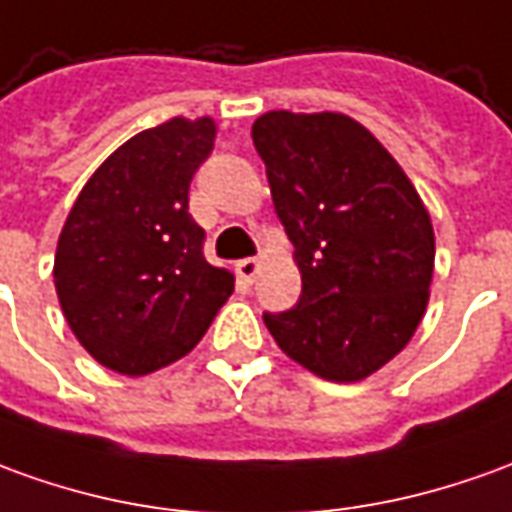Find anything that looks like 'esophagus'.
I'll list each match as a JSON object with an SVG mask.
<instances>
[{
  "label": "esophagus",
  "mask_w": 512,
  "mask_h": 512,
  "mask_svg": "<svg viewBox=\"0 0 512 512\" xmlns=\"http://www.w3.org/2000/svg\"><path fill=\"white\" fill-rule=\"evenodd\" d=\"M259 270H262V262H259V259H242V262H236V273H239V278H242L245 284H253L256 276H259Z\"/></svg>",
  "instance_id": "esophagus-1"
}]
</instances>
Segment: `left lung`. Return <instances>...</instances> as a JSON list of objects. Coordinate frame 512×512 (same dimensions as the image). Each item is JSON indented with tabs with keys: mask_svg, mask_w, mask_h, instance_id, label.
<instances>
[{
	"mask_svg": "<svg viewBox=\"0 0 512 512\" xmlns=\"http://www.w3.org/2000/svg\"><path fill=\"white\" fill-rule=\"evenodd\" d=\"M301 298L264 315L278 348L329 382H362L410 343L429 303L435 231L384 144L334 111L253 122Z\"/></svg>",
	"mask_w": 512,
	"mask_h": 512,
	"instance_id": "8db88e82",
	"label": "left lung"
}]
</instances>
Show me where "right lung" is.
I'll use <instances>...</instances> for the list:
<instances>
[{
  "label": "right lung",
  "instance_id": "obj_1",
  "mask_svg": "<svg viewBox=\"0 0 512 512\" xmlns=\"http://www.w3.org/2000/svg\"><path fill=\"white\" fill-rule=\"evenodd\" d=\"M211 116H172L102 161L74 200L55 250L63 317L91 357L147 376L186 357L234 292L203 256L189 183L209 158Z\"/></svg>",
  "mask_w": 512,
  "mask_h": 512
}]
</instances>
